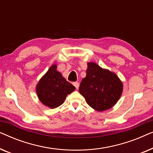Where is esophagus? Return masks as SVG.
<instances>
[{"instance_id": "obj_1", "label": "esophagus", "mask_w": 153, "mask_h": 153, "mask_svg": "<svg viewBox=\"0 0 153 153\" xmlns=\"http://www.w3.org/2000/svg\"><path fill=\"white\" fill-rule=\"evenodd\" d=\"M73 85H74V87L76 88V89H78L79 88V84L78 82H74V83H73Z\"/></svg>"}]
</instances>
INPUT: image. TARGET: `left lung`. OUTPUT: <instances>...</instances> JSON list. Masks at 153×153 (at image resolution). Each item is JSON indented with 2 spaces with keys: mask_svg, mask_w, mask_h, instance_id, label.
<instances>
[{
  "mask_svg": "<svg viewBox=\"0 0 153 153\" xmlns=\"http://www.w3.org/2000/svg\"><path fill=\"white\" fill-rule=\"evenodd\" d=\"M79 91L90 106L103 111L118 102L123 92V83L116 74L89 62L86 76L81 82Z\"/></svg>",
  "mask_w": 153,
  "mask_h": 153,
  "instance_id": "1",
  "label": "left lung"
}]
</instances>
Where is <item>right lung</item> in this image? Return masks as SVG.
Instances as JSON below:
<instances>
[{
  "instance_id": "1",
  "label": "right lung",
  "mask_w": 153,
  "mask_h": 153,
  "mask_svg": "<svg viewBox=\"0 0 153 153\" xmlns=\"http://www.w3.org/2000/svg\"><path fill=\"white\" fill-rule=\"evenodd\" d=\"M75 90V87L56 70V65L49 69L37 85V94L42 103L51 108L63 103L66 97Z\"/></svg>"
}]
</instances>
